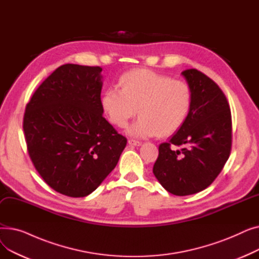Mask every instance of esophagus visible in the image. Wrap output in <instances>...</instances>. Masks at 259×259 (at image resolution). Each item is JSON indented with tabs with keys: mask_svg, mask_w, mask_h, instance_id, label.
<instances>
[{
	"mask_svg": "<svg viewBox=\"0 0 259 259\" xmlns=\"http://www.w3.org/2000/svg\"><path fill=\"white\" fill-rule=\"evenodd\" d=\"M128 144L130 145V146H141L142 145V143L141 142H139V141H135V140H128Z\"/></svg>",
	"mask_w": 259,
	"mask_h": 259,
	"instance_id": "1",
	"label": "esophagus"
}]
</instances>
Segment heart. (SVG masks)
<instances>
[{"label":"heart","mask_w":259,"mask_h":259,"mask_svg":"<svg viewBox=\"0 0 259 259\" xmlns=\"http://www.w3.org/2000/svg\"><path fill=\"white\" fill-rule=\"evenodd\" d=\"M119 87L105 91L102 106L109 120L120 128L139 111L140 118L128 129L135 138L171 135L183 126L192 106V91L187 83L151 70L126 72L119 78Z\"/></svg>","instance_id":"obj_1"}]
</instances>
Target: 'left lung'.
Here are the masks:
<instances>
[{"label":"left lung","mask_w":259,"mask_h":259,"mask_svg":"<svg viewBox=\"0 0 259 259\" xmlns=\"http://www.w3.org/2000/svg\"><path fill=\"white\" fill-rule=\"evenodd\" d=\"M182 74L191 88L192 106L178 132L159 145L153 173L168 192L186 196L208 188L223 170L232 146V117L214 80L196 69Z\"/></svg>","instance_id":"8db88e82"}]
</instances>
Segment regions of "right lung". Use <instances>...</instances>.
<instances>
[{
	"mask_svg": "<svg viewBox=\"0 0 259 259\" xmlns=\"http://www.w3.org/2000/svg\"><path fill=\"white\" fill-rule=\"evenodd\" d=\"M102 68L65 64L27 104L23 129L44 182L70 197L92 193L116 166L127 139L103 116Z\"/></svg>",
	"mask_w": 259,
	"mask_h": 259,
	"instance_id": "obj_1",
	"label": "right lung"
}]
</instances>
